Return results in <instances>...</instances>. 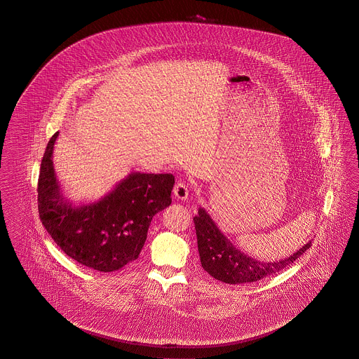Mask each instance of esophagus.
Segmentation results:
<instances>
[{
    "mask_svg": "<svg viewBox=\"0 0 359 359\" xmlns=\"http://www.w3.org/2000/svg\"><path fill=\"white\" fill-rule=\"evenodd\" d=\"M174 195L177 200H187L188 198V185L184 182H177L174 187Z\"/></svg>",
    "mask_w": 359,
    "mask_h": 359,
    "instance_id": "1",
    "label": "esophagus"
}]
</instances>
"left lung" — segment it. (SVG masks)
<instances>
[{
  "label": "left lung",
  "instance_id": "1",
  "mask_svg": "<svg viewBox=\"0 0 359 359\" xmlns=\"http://www.w3.org/2000/svg\"><path fill=\"white\" fill-rule=\"evenodd\" d=\"M194 222L203 269L215 279L228 284L257 282L276 273L294 263L312 245L309 241L302 249L280 261H257L238 250L230 239L224 236L204 208L198 209V215L194 217Z\"/></svg>",
  "mask_w": 359,
  "mask_h": 359
}]
</instances>
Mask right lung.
Masks as SVG:
<instances>
[{"mask_svg": "<svg viewBox=\"0 0 359 359\" xmlns=\"http://www.w3.org/2000/svg\"><path fill=\"white\" fill-rule=\"evenodd\" d=\"M47 143L38 180L39 217L55 243L77 263L117 271L140 257L151 219L171 205L172 174L131 172L98 201L75 205L62 192Z\"/></svg>", "mask_w": 359, "mask_h": 359, "instance_id": "add662e5", "label": "right lung"}]
</instances>
